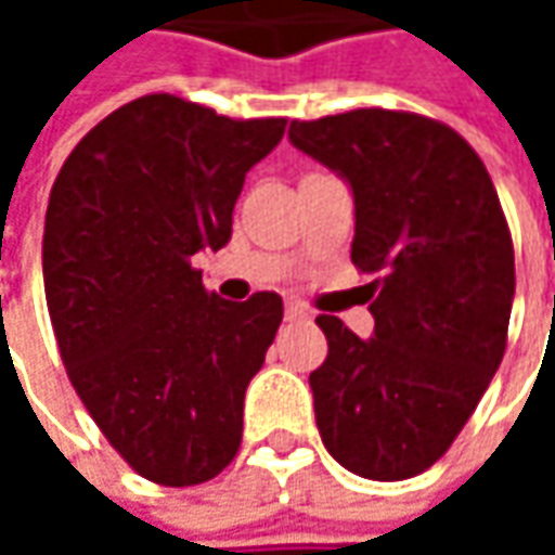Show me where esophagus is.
<instances>
[{
	"mask_svg": "<svg viewBox=\"0 0 555 555\" xmlns=\"http://www.w3.org/2000/svg\"><path fill=\"white\" fill-rule=\"evenodd\" d=\"M309 318V309L302 302H287V321H306Z\"/></svg>",
	"mask_w": 555,
	"mask_h": 555,
	"instance_id": "34e87169",
	"label": "esophagus"
}]
</instances>
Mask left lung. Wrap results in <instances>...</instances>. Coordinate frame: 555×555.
I'll list each match as a JSON object with an SVG mask.
<instances>
[{
    "label": "left lung",
    "mask_w": 555,
    "mask_h": 555,
    "mask_svg": "<svg viewBox=\"0 0 555 555\" xmlns=\"http://www.w3.org/2000/svg\"><path fill=\"white\" fill-rule=\"evenodd\" d=\"M289 141L352 184V262L373 274L371 339L318 314L321 441L354 476L411 479L454 444L506 352L516 259L498 191L469 141L423 114L293 119Z\"/></svg>",
    "instance_id": "obj_1"
}]
</instances>
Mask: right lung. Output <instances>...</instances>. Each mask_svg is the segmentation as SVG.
Masks as SVG:
<instances>
[{"label":"right lung","instance_id":"obj_1","mask_svg":"<svg viewBox=\"0 0 555 555\" xmlns=\"http://www.w3.org/2000/svg\"><path fill=\"white\" fill-rule=\"evenodd\" d=\"M287 119H231L144 95L104 117L49 194L42 278L57 352L98 429L166 488L216 479L244 436V395L284 318L278 293L228 302L201 249L231 241L246 172Z\"/></svg>","mask_w":555,"mask_h":555}]
</instances>
